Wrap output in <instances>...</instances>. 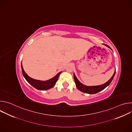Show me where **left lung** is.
Returning a JSON list of instances; mask_svg holds the SVG:
<instances>
[{"label":"left lung","instance_id":"1","mask_svg":"<svg viewBox=\"0 0 132 132\" xmlns=\"http://www.w3.org/2000/svg\"><path fill=\"white\" fill-rule=\"evenodd\" d=\"M103 45H104L105 46H107L108 47L110 48L111 50L110 47L108 45H106V44H103ZM115 74H116V71H114V72L113 75V76H112V77L107 82H106L104 84L99 85V86H87L84 85V84L81 83L78 80V79L76 77V75H75V73H73V77H74V80H75V84H76V87L77 88V89L78 90H79L80 91H81L82 92H84V93H86L95 94V93H97L103 90L107 86H108L110 84L111 81H112L113 79Z\"/></svg>","mask_w":132,"mask_h":132}]
</instances>
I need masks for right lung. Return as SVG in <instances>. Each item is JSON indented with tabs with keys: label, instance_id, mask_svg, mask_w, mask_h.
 <instances>
[{
	"label": "right lung",
	"instance_id": "add662e5",
	"mask_svg": "<svg viewBox=\"0 0 132 132\" xmlns=\"http://www.w3.org/2000/svg\"><path fill=\"white\" fill-rule=\"evenodd\" d=\"M21 69H22V72L23 75V77L25 78V79L28 82V83H29L34 88L40 90H46L53 88L55 85L56 82H57L59 77V75L62 72L61 71L59 72L53 78L49 80H47L46 81H42L40 80L34 79L33 78H31L30 76H29L24 71L22 64H21Z\"/></svg>",
	"mask_w": 132,
	"mask_h": 132
}]
</instances>
